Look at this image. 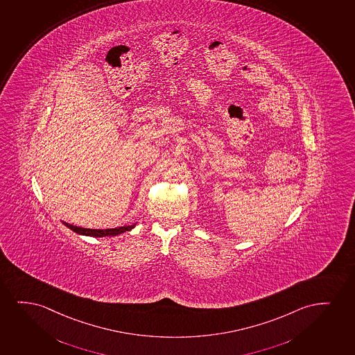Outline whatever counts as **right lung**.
Returning <instances> with one entry per match:
<instances>
[{"instance_id": "right-lung-1", "label": "right lung", "mask_w": 355, "mask_h": 355, "mask_svg": "<svg viewBox=\"0 0 355 355\" xmlns=\"http://www.w3.org/2000/svg\"><path fill=\"white\" fill-rule=\"evenodd\" d=\"M64 223V225L67 226L69 229L77 232L79 235L92 236V237H106V236H116L120 234H124L126 231L134 229L135 225L131 226H120L115 229H106V230H96V229H85V227H79V226L71 225L69 223Z\"/></svg>"}]
</instances>
